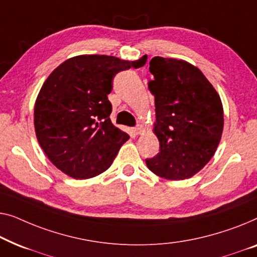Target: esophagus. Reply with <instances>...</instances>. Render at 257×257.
I'll use <instances>...</instances> for the list:
<instances>
[{
  "label": "esophagus",
  "mask_w": 257,
  "mask_h": 257,
  "mask_svg": "<svg viewBox=\"0 0 257 257\" xmlns=\"http://www.w3.org/2000/svg\"><path fill=\"white\" fill-rule=\"evenodd\" d=\"M142 132H143V127H142V125H140V124L136 125L135 128H133V133L135 134V135H140V134Z\"/></svg>",
  "instance_id": "obj_1"
}]
</instances>
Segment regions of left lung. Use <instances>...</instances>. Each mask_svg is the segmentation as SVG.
I'll use <instances>...</instances> for the list:
<instances>
[{
	"instance_id": "obj_1",
	"label": "left lung",
	"mask_w": 257,
	"mask_h": 257,
	"mask_svg": "<svg viewBox=\"0 0 257 257\" xmlns=\"http://www.w3.org/2000/svg\"><path fill=\"white\" fill-rule=\"evenodd\" d=\"M149 71L160 153L147 158V166L169 180L190 178L211 161L221 140V100L201 71L186 61L154 57Z\"/></svg>"
}]
</instances>
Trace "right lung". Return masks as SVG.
I'll return each mask as SVG.
<instances>
[{
	"mask_svg": "<svg viewBox=\"0 0 257 257\" xmlns=\"http://www.w3.org/2000/svg\"><path fill=\"white\" fill-rule=\"evenodd\" d=\"M146 61L147 56L137 61L78 56L49 75L36 100L35 130L42 149L60 171L87 179L111 165L129 135L111 123L108 94L118 72Z\"/></svg>",
	"mask_w": 257,
	"mask_h": 257,
	"instance_id": "1",
	"label": "right lung"
}]
</instances>
